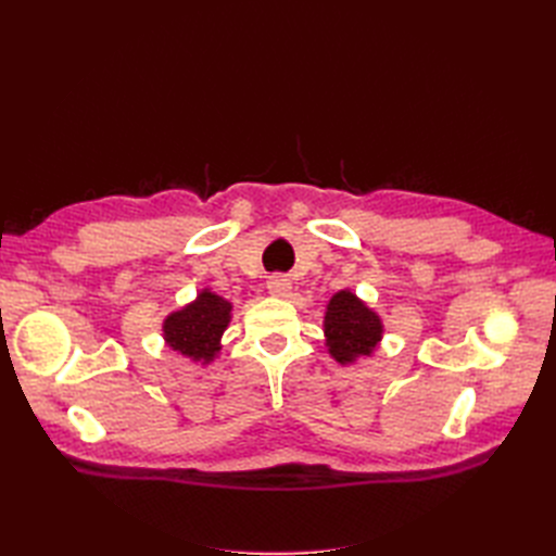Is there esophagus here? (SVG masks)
<instances>
[{"label": "esophagus", "mask_w": 556, "mask_h": 556, "mask_svg": "<svg viewBox=\"0 0 556 556\" xmlns=\"http://www.w3.org/2000/svg\"><path fill=\"white\" fill-rule=\"evenodd\" d=\"M268 292H271L274 296H290L292 294V282H290V278H285V276H271L268 278Z\"/></svg>", "instance_id": "34e87169"}]
</instances>
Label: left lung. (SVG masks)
Masks as SVG:
<instances>
[{
	"label": "left lung",
	"mask_w": 556,
	"mask_h": 556,
	"mask_svg": "<svg viewBox=\"0 0 556 556\" xmlns=\"http://www.w3.org/2000/svg\"><path fill=\"white\" fill-rule=\"evenodd\" d=\"M329 355L339 364L368 357L382 339L380 317L350 290L333 294L325 315Z\"/></svg>",
	"instance_id": "1"
}]
</instances>
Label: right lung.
<instances>
[{
    "mask_svg": "<svg viewBox=\"0 0 556 556\" xmlns=\"http://www.w3.org/2000/svg\"><path fill=\"white\" fill-rule=\"evenodd\" d=\"M231 317V304L208 290L164 319V341L192 362L208 364L220 350V336Z\"/></svg>",
    "mask_w": 556,
    "mask_h": 556,
    "instance_id": "right-lung-1",
    "label": "right lung"
}]
</instances>
